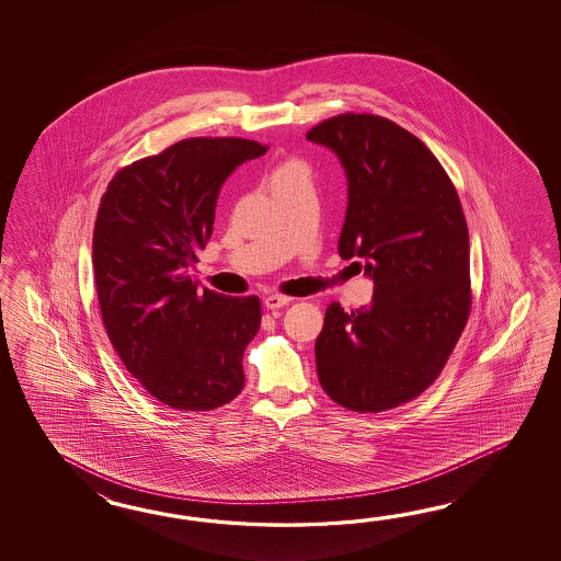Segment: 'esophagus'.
Here are the masks:
<instances>
[{
	"instance_id": "1",
	"label": "esophagus",
	"mask_w": 561,
	"mask_h": 561,
	"mask_svg": "<svg viewBox=\"0 0 561 561\" xmlns=\"http://www.w3.org/2000/svg\"><path fill=\"white\" fill-rule=\"evenodd\" d=\"M290 300L293 298L286 297V295H266L264 297V307L271 310L280 309V307H286Z\"/></svg>"
}]
</instances>
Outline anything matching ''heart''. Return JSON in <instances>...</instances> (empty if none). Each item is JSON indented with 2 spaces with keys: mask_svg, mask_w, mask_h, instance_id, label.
I'll list each match as a JSON object with an SVG mask.
<instances>
[{
  "mask_svg": "<svg viewBox=\"0 0 561 561\" xmlns=\"http://www.w3.org/2000/svg\"><path fill=\"white\" fill-rule=\"evenodd\" d=\"M302 172H305V164H302V162H298V160H286V162H280V164L273 170L271 182L290 179V176H297V174H302Z\"/></svg>",
  "mask_w": 561,
  "mask_h": 561,
  "instance_id": "heart-1",
  "label": "heart"
}]
</instances>
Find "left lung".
<instances>
[{
  "mask_svg": "<svg viewBox=\"0 0 561 561\" xmlns=\"http://www.w3.org/2000/svg\"><path fill=\"white\" fill-rule=\"evenodd\" d=\"M307 140L339 156L348 206L343 259L365 261L370 307L331 302L314 343L324 393L357 413H381L427 391L471 312L469 232L454 182L430 148L391 119L346 112Z\"/></svg>",
  "mask_w": 561,
  "mask_h": 561,
  "instance_id": "left-lung-1",
  "label": "left lung"
}]
</instances>
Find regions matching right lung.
Instances as JSON below:
<instances>
[{"instance_id":"add662e5","label":"right lung","mask_w":561,"mask_h":561,"mask_svg":"<svg viewBox=\"0 0 561 561\" xmlns=\"http://www.w3.org/2000/svg\"><path fill=\"white\" fill-rule=\"evenodd\" d=\"M266 150L244 138H186L119 168L100 201L92 259L102 321L124 367L172 409L213 411L244 387L261 300L201 290L188 271L213 234L220 186Z\"/></svg>"}]
</instances>
